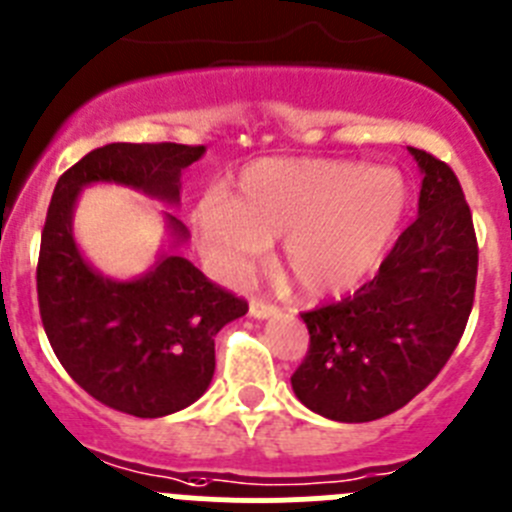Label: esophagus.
<instances>
[{
    "mask_svg": "<svg viewBox=\"0 0 512 512\" xmlns=\"http://www.w3.org/2000/svg\"><path fill=\"white\" fill-rule=\"evenodd\" d=\"M278 313V308L270 306V303L260 301V298H252L250 301V316L252 319H270V316H275Z\"/></svg>",
    "mask_w": 512,
    "mask_h": 512,
    "instance_id": "esophagus-1",
    "label": "esophagus"
}]
</instances>
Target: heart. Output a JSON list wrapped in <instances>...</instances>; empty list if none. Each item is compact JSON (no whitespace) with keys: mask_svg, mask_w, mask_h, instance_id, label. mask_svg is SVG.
Here are the masks:
<instances>
[{"mask_svg":"<svg viewBox=\"0 0 512 512\" xmlns=\"http://www.w3.org/2000/svg\"><path fill=\"white\" fill-rule=\"evenodd\" d=\"M408 211L400 173L329 158H262L191 214L211 275L245 283L280 239V265L303 298L324 301L365 283Z\"/></svg>","mask_w":512,"mask_h":512,"instance_id":"b5f03b06","label":"heart"}]
</instances>
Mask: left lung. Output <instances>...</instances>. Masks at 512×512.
<instances>
[{"label":"left lung","mask_w":512,"mask_h":512,"mask_svg":"<svg viewBox=\"0 0 512 512\" xmlns=\"http://www.w3.org/2000/svg\"><path fill=\"white\" fill-rule=\"evenodd\" d=\"M408 150L423 176L418 219L354 296L301 313L311 344L290 385L329 421L403 408L439 375L472 311L477 237L462 186L449 165Z\"/></svg>","instance_id":"1"}]
</instances>
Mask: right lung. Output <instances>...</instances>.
I'll use <instances>...</instances> for the list:
<instances>
[{"label": "right lung", "instance_id": "1", "mask_svg": "<svg viewBox=\"0 0 512 512\" xmlns=\"http://www.w3.org/2000/svg\"><path fill=\"white\" fill-rule=\"evenodd\" d=\"M206 147L112 142L96 147L55 183L38 260L45 334L68 375L99 403L137 418H163L201 398L214 377V336L247 313L178 252L188 229L163 211L168 239L150 270L109 278L84 257L73 234L81 191L94 183L132 188L181 204V173Z\"/></svg>", "mask_w": 512, "mask_h": 512}]
</instances>
